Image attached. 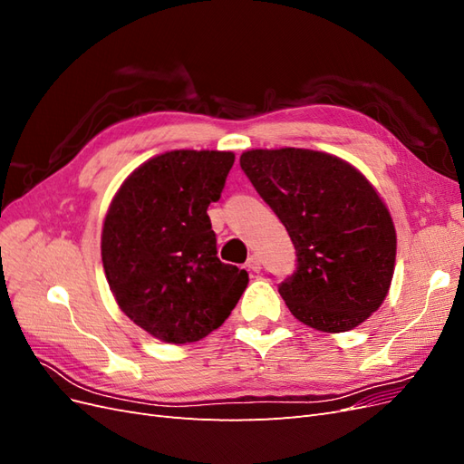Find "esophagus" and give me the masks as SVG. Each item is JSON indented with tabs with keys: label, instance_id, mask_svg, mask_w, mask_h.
Segmentation results:
<instances>
[{
	"label": "esophagus",
	"instance_id": "obj_1",
	"mask_svg": "<svg viewBox=\"0 0 464 464\" xmlns=\"http://www.w3.org/2000/svg\"><path fill=\"white\" fill-rule=\"evenodd\" d=\"M246 266H247V271H251V273H259L261 271V259L257 256H249V259L246 261Z\"/></svg>",
	"mask_w": 464,
	"mask_h": 464
}]
</instances>
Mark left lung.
<instances>
[{
    "label": "left lung",
    "instance_id": "8db88e82",
    "mask_svg": "<svg viewBox=\"0 0 464 464\" xmlns=\"http://www.w3.org/2000/svg\"><path fill=\"white\" fill-rule=\"evenodd\" d=\"M240 166L285 224L298 266L278 285L292 315L344 333L383 304L397 236L387 207L348 162L307 149L247 150Z\"/></svg>",
    "mask_w": 464,
    "mask_h": 464
}]
</instances>
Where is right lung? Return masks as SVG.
I'll return each mask as SVG.
<instances>
[{
  "label": "right lung",
  "instance_id": "add662e5",
  "mask_svg": "<svg viewBox=\"0 0 464 464\" xmlns=\"http://www.w3.org/2000/svg\"><path fill=\"white\" fill-rule=\"evenodd\" d=\"M232 152L170 150L123 181L102 228L111 294L162 343L201 341L228 319L247 271L217 257L207 208L220 199Z\"/></svg>",
  "mask_w": 464,
  "mask_h": 464
}]
</instances>
